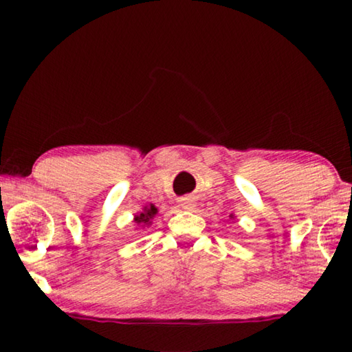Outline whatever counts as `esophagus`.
<instances>
[{
	"mask_svg": "<svg viewBox=\"0 0 352 352\" xmlns=\"http://www.w3.org/2000/svg\"><path fill=\"white\" fill-rule=\"evenodd\" d=\"M180 206L183 208V210H188V211H192L195 208V201L192 199H183Z\"/></svg>",
	"mask_w": 352,
	"mask_h": 352,
	"instance_id": "34e87169",
	"label": "esophagus"
}]
</instances>
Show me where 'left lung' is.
<instances>
[{"label": "left lung", "mask_w": 352, "mask_h": 352, "mask_svg": "<svg viewBox=\"0 0 352 352\" xmlns=\"http://www.w3.org/2000/svg\"><path fill=\"white\" fill-rule=\"evenodd\" d=\"M230 217H231V219H233V216H230Z\"/></svg>", "instance_id": "obj_1"}]
</instances>
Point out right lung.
<instances>
[{
  "instance_id": "right-lung-1",
  "label": "right lung",
  "mask_w": 352,
  "mask_h": 352,
  "mask_svg": "<svg viewBox=\"0 0 352 352\" xmlns=\"http://www.w3.org/2000/svg\"><path fill=\"white\" fill-rule=\"evenodd\" d=\"M157 212H158L157 206L152 205V204L147 205V206L142 208V211L140 214H136L133 222L136 225H140V226H148L152 223V219L157 216Z\"/></svg>"
}]
</instances>
